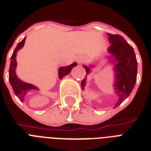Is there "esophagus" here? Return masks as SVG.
<instances>
[{
    "label": "esophagus",
    "instance_id": "esophagus-1",
    "mask_svg": "<svg viewBox=\"0 0 151 151\" xmlns=\"http://www.w3.org/2000/svg\"><path fill=\"white\" fill-rule=\"evenodd\" d=\"M83 61H84V58H81V57H80V58H78V63H82Z\"/></svg>",
    "mask_w": 151,
    "mask_h": 151
}]
</instances>
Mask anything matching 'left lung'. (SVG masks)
<instances>
[{"label": "left lung", "mask_w": 151, "mask_h": 151, "mask_svg": "<svg viewBox=\"0 0 151 151\" xmlns=\"http://www.w3.org/2000/svg\"><path fill=\"white\" fill-rule=\"evenodd\" d=\"M109 42L111 45L108 48L110 53L115 57L117 64L114 69L116 71L115 81V93L119 97L115 107L129 96L136 82L137 77V60L133 48L127 42L124 37L119 34H107ZM87 73H89V68L85 66ZM87 75V73H86ZM85 78L81 81V87L84 88Z\"/></svg>", "instance_id": "left-lung-1"}]
</instances>
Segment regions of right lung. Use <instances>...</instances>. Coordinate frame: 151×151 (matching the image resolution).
Here are the masks:
<instances>
[{
    "label": "right lung",
    "instance_id": "1",
    "mask_svg": "<svg viewBox=\"0 0 151 151\" xmlns=\"http://www.w3.org/2000/svg\"><path fill=\"white\" fill-rule=\"evenodd\" d=\"M25 37L22 41H20L19 43L18 44L16 48H15V50L13 52V54L11 57V63H10V67H9V81L12 85V87L13 88V91L15 92V94L18 96V98L19 99L20 101H24V97L27 95V92H29L30 90L32 89H37V87L34 86L33 85L28 84V83H25L19 80L17 78V76L15 74V67H16V52H18L19 49L22 48L23 45H24ZM77 66L76 63H73L70 66H65V67H61L59 70V78L61 79L63 76L66 75L67 73L70 72L73 66Z\"/></svg>",
    "mask_w": 151,
    "mask_h": 151
}]
</instances>
